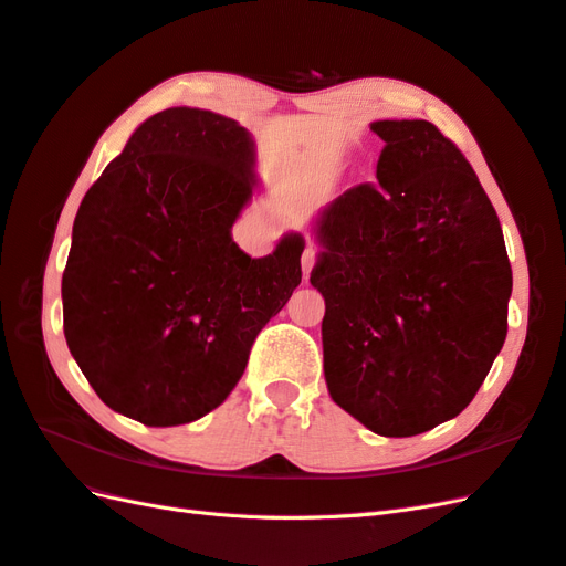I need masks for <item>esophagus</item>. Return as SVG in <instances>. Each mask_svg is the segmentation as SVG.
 I'll return each instance as SVG.
<instances>
[{
    "instance_id": "34e87169",
    "label": "esophagus",
    "mask_w": 566,
    "mask_h": 566,
    "mask_svg": "<svg viewBox=\"0 0 566 566\" xmlns=\"http://www.w3.org/2000/svg\"><path fill=\"white\" fill-rule=\"evenodd\" d=\"M315 262H318V251H315V248H306L304 255H301V268H304L306 277L311 274V270L315 268Z\"/></svg>"
}]
</instances>
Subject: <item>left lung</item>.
Instances as JSON below:
<instances>
[{
    "instance_id": "left-lung-1",
    "label": "left lung",
    "mask_w": 566,
    "mask_h": 566,
    "mask_svg": "<svg viewBox=\"0 0 566 566\" xmlns=\"http://www.w3.org/2000/svg\"><path fill=\"white\" fill-rule=\"evenodd\" d=\"M376 180L318 219L311 284L325 298L333 400L380 437L461 415L506 339L511 265L502 227L463 151L427 120L371 125Z\"/></svg>"
}]
</instances>
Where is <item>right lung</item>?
<instances>
[{
    "label": "right lung",
    "instance_id": "right-lung-1",
    "mask_svg": "<svg viewBox=\"0 0 566 566\" xmlns=\"http://www.w3.org/2000/svg\"><path fill=\"white\" fill-rule=\"evenodd\" d=\"M253 186L245 127L168 108L84 195L62 274L64 337L111 410L188 424L239 384L258 333L298 286L304 253L296 233L268 258L233 243Z\"/></svg>",
    "mask_w": 566,
    "mask_h": 566
}]
</instances>
